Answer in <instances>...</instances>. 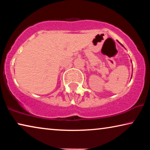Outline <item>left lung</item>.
Returning a JSON list of instances; mask_svg holds the SVG:
<instances>
[{"instance_id": "left-lung-1", "label": "left lung", "mask_w": 150, "mask_h": 150, "mask_svg": "<svg viewBox=\"0 0 150 150\" xmlns=\"http://www.w3.org/2000/svg\"><path fill=\"white\" fill-rule=\"evenodd\" d=\"M119 43H120V42H119ZM121 45H122V44H121ZM122 46H123V45H122ZM123 47H124V46H123Z\"/></svg>"}]
</instances>
